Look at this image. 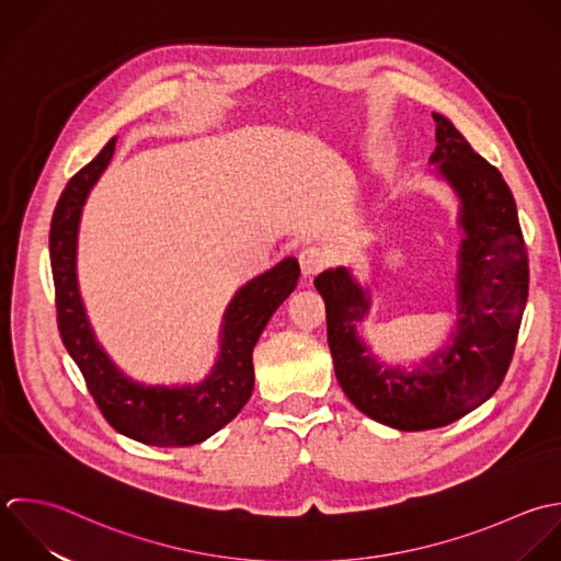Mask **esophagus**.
Returning a JSON list of instances; mask_svg holds the SVG:
<instances>
[{"label":"esophagus","instance_id":"obj_1","mask_svg":"<svg viewBox=\"0 0 561 561\" xmlns=\"http://www.w3.org/2000/svg\"><path fill=\"white\" fill-rule=\"evenodd\" d=\"M299 264H301L304 275H306V277H312V275H317L321 268H325L328 255H325L319 247H306V249L299 253Z\"/></svg>","mask_w":561,"mask_h":561}]
</instances>
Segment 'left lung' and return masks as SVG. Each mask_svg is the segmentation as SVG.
Returning <instances> with one entry per match:
<instances>
[{"label": "left lung", "mask_w": 561, "mask_h": 561, "mask_svg": "<svg viewBox=\"0 0 561 561\" xmlns=\"http://www.w3.org/2000/svg\"><path fill=\"white\" fill-rule=\"evenodd\" d=\"M433 174L459 198L457 323L444 347L413 367L380 360L360 325L371 295L347 266L317 275L341 389L367 417L398 431L448 426L488 402L510 369L529 295V260L516 201L503 174L455 124L433 113Z\"/></svg>", "instance_id": "8db88e82"}]
</instances>
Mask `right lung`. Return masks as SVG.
<instances>
[{"mask_svg":"<svg viewBox=\"0 0 561 561\" xmlns=\"http://www.w3.org/2000/svg\"><path fill=\"white\" fill-rule=\"evenodd\" d=\"M117 137L65 185L49 225V262L62 345L78 365L106 422L122 435L159 448L194 446L227 426L249 402L255 385L253 347L273 312L299 279V262L284 257L249 279L229 301L218 334V358L196 385H144L126 376L98 343L76 273L78 229L91 187L106 170Z\"/></svg>","mask_w":561,"mask_h":561,"instance_id":"add662e5","label":"right lung"}]
</instances>
